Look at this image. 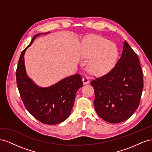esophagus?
<instances>
[{
    "label": "esophagus",
    "instance_id": "obj_1",
    "mask_svg": "<svg viewBox=\"0 0 152 152\" xmlns=\"http://www.w3.org/2000/svg\"><path fill=\"white\" fill-rule=\"evenodd\" d=\"M82 81H83V84L84 85L87 84L89 83V78L87 77H84L83 79H82Z\"/></svg>",
    "mask_w": 152,
    "mask_h": 152
}]
</instances>
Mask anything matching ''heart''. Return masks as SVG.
I'll list each match as a JSON object with an SVG mask.
<instances>
[{
    "instance_id": "b5f03b06",
    "label": "heart",
    "mask_w": 152,
    "mask_h": 152,
    "mask_svg": "<svg viewBox=\"0 0 152 152\" xmlns=\"http://www.w3.org/2000/svg\"><path fill=\"white\" fill-rule=\"evenodd\" d=\"M79 54L82 58L90 59L88 69L95 75L104 74L111 70L118 55L115 44L97 35H90L83 39Z\"/></svg>"
}]
</instances>
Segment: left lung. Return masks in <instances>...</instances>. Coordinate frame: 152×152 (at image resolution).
I'll use <instances>...</instances> for the list:
<instances>
[{"instance_id":"8db88e82","label":"left lung","mask_w":152,"mask_h":152,"mask_svg":"<svg viewBox=\"0 0 152 152\" xmlns=\"http://www.w3.org/2000/svg\"><path fill=\"white\" fill-rule=\"evenodd\" d=\"M91 85L94 89L95 110L104 121L116 124L132 115L140 104L143 80L139 58L126 40L115 66Z\"/></svg>"}]
</instances>
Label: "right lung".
<instances>
[{
    "label": "right lung",
    "mask_w": 152,
    "mask_h": 152,
    "mask_svg": "<svg viewBox=\"0 0 152 152\" xmlns=\"http://www.w3.org/2000/svg\"><path fill=\"white\" fill-rule=\"evenodd\" d=\"M46 33L36 34L31 42L23 50L16 69V83L21 99L26 110L42 123L54 125L70 116L73 107L77 91L83 86L81 76L73 75L64 78L47 87L36 85L27 76L24 55L35 38Z\"/></svg>",
    "instance_id": "obj_1"
}]
</instances>
